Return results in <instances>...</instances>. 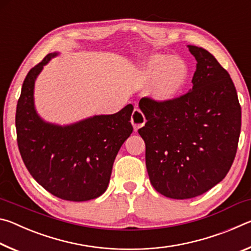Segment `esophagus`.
Wrapping results in <instances>:
<instances>
[{
  "instance_id": "1",
  "label": "esophagus",
  "mask_w": 251,
  "mask_h": 251,
  "mask_svg": "<svg viewBox=\"0 0 251 251\" xmlns=\"http://www.w3.org/2000/svg\"><path fill=\"white\" fill-rule=\"evenodd\" d=\"M131 124H133L134 127V130L137 131L141 127H143L145 125L146 123V118L144 116V114L141 112V109L139 108H135L133 114H131Z\"/></svg>"
}]
</instances>
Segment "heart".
Listing matches in <instances>:
<instances>
[{
    "label": "heart",
    "mask_w": 251,
    "mask_h": 251,
    "mask_svg": "<svg viewBox=\"0 0 251 251\" xmlns=\"http://www.w3.org/2000/svg\"><path fill=\"white\" fill-rule=\"evenodd\" d=\"M146 80L155 79L150 94L158 101L173 100L181 92L188 79V69L181 59L167 55H154L144 63L141 70Z\"/></svg>",
    "instance_id": "b5f03b06"
}]
</instances>
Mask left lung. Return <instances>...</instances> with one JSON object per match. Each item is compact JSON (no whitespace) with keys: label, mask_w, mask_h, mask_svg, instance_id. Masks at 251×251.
<instances>
[{"label":"left lung","mask_w":251,"mask_h":251,"mask_svg":"<svg viewBox=\"0 0 251 251\" xmlns=\"http://www.w3.org/2000/svg\"><path fill=\"white\" fill-rule=\"evenodd\" d=\"M197 61L193 88L171 101L143 97L146 168L164 196L188 199L222 181L235 159L241 107L230 75L202 48L188 45Z\"/></svg>","instance_id":"1"}]
</instances>
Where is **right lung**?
<instances>
[{"instance_id": "obj_1", "label": "right lung", "mask_w": 251, "mask_h": 251, "mask_svg": "<svg viewBox=\"0 0 251 251\" xmlns=\"http://www.w3.org/2000/svg\"><path fill=\"white\" fill-rule=\"evenodd\" d=\"M56 55H46L24 79L15 115L18 146L27 171L49 193L64 201H90L107 188L117 152L133 131L134 107L128 104L113 115L67 126L44 122L34 107V84Z\"/></svg>"}]
</instances>
